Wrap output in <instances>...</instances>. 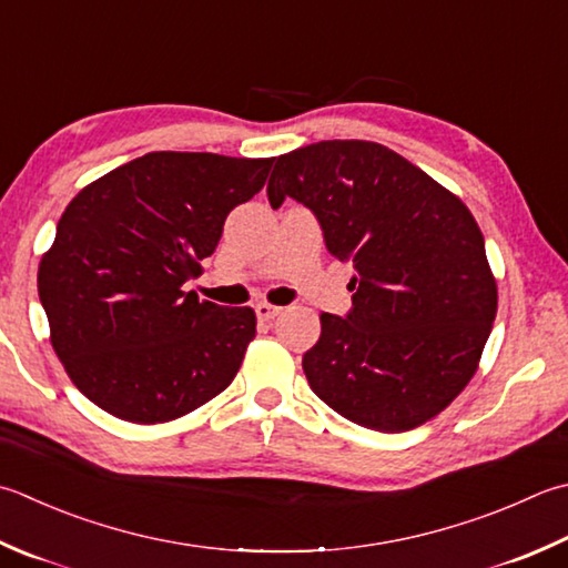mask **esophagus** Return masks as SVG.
I'll return each instance as SVG.
<instances>
[{
  "instance_id": "esophagus-1",
  "label": "esophagus",
  "mask_w": 568,
  "mask_h": 568,
  "mask_svg": "<svg viewBox=\"0 0 568 568\" xmlns=\"http://www.w3.org/2000/svg\"><path fill=\"white\" fill-rule=\"evenodd\" d=\"M283 313V307L277 305H271V303H258L255 305V315H258L261 320H273Z\"/></svg>"
}]
</instances>
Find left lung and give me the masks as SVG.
I'll use <instances>...</instances> for the list:
<instances>
[{
    "mask_svg": "<svg viewBox=\"0 0 568 568\" xmlns=\"http://www.w3.org/2000/svg\"><path fill=\"white\" fill-rule=\"evenodd\" d=\"M315 211L327 251L349 261L352 313H322L303 357L313 392L364 428L402 433L453 404L480 364L497 281L470 209L402 154L322 140L275 158L273 209Z\"/></svg>",
    "mask_w": 568,
    "mask_h": 568,
    "instance_id": "8db88e82",
    "label": "left lung"
}]
</instances>
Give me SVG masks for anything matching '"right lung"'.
<instances>
[{
    "mask_svg": "<svg viewBox=\"0 0 568 568\" xmlns=\"http://www.w3.org/2000/svg\"><path fill=\"white\" fill-rule=\"evenodd\" d=\"M273 160L148 152L78 192L39 263L49 339L78 392L110 416L182 418L233 382L251 307L184 293L216 251L233 206L261 192Z\"/></svg>",
    "mask_w": 568,
    "mask_h": 568,
    "instance_id": "1",
    "label": "right lung"
}]
</instances>
